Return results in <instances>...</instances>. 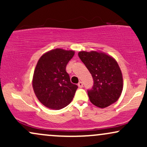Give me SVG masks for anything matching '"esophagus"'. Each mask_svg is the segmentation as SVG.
<instances>
[{
    "label": "esophagus",
    "instance_id": "1",
    "mask_svg": "<svg viewBox=\"0 0 147 147\" xmlns=\"http://www.w3.org/2000/svg\"><path fill=\"white\" fill-rule=\"evenodd\" d=\"M78 86L79 88H82L83 87V83H82V82H79L78 83Z\"/></svg>",
    "mask_w": 147,
    "mask_h": 147
}]
</instances>
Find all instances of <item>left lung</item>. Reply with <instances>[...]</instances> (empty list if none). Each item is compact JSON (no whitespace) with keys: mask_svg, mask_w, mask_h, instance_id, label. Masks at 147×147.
<instances>
[{"mask_svg":"<svg viewBox=\"0 0 147 147\" xmlns=\"http://www.w3.org/2000/svg\"><path fill=\"white\" fill-rule=\"evenodd\" d=\"M78 56L94 81L92 88L87 90L91 103L103 109L117 102L123 89L122 74L117 61L96 51L79 52Z\"/></svg>","mask_w":147,"mask_h":147,"instance_id":"obj_1","label":"left lung"}]
</instances>
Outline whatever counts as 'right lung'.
Segmentation results:
<instances>
[{"label": "right lung", "instance_id": "right-lung-1", "mask_svg": "<svg viewBox=\"0 0 147 147\" xmlns=\"http://www.w3.org/2000/svg\"><path fill=\"white\" fill-rule=\"evenodd\" d=\"M72 50L57 48L42 55L34 70L32 86L36 97L46 107L60 110L72 102L77 86L70 82L66 65Z\"/></svg>", "mask_w": 147, "mask_h": 147}]
</instances>
